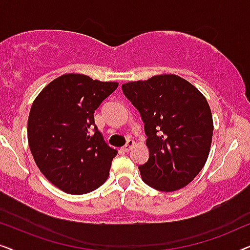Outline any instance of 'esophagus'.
<instances>
[{"mask_svg":"<svg viewBox=\"0 0 250 250\" xmlns=\"http://www.w3.org/2000/svg\"><path fill=\"white\" fill-rule=\"evenodd\" d=\"M134 145H135V142L133 141V140H128L127 143H126V145L123 146V150H124L125 152H128L129 150H131L133 146H134Z\"/></svg>","mask_w":250,"mask_h":250,"instance_id":"esophagus-1","label":"esophagus"}]
</instances>
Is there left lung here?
Wrapping results in <instances>:
<instances>
[{
  "label": "left lung",
  "mask_w": 250,
  "mask_h": 250,
  "mask_svg": "<svg viewBox=\"0 0 250 250\" xmlns=\"http://www.w3.org/2000/svg\"><path fill=\"white\" fill-rule=\"evenodd\" d=\"M138 109L148 136L149 159L139 166L143 182L172 192L188 186L206 164L213 139V116L204 94L174 74L122 85Z\"/></svg>",
  "instance_id": "left-lung-1"
}]
</instances>
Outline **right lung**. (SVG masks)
<instances>
[{
	"label": "right lung",
	"mask_w": 250,
	"mask_h": 250,
	"mask_svg": "<svg viewBox=\"0 0 250 250\" xmlns=\"http://www.w3.org/2000/svg\"><path fill=\"white\" fill-rule=\"evenodd\" d=\"M117 86L64 74L34 100L27 124L30 152L43 175L63 192L88 193L107 181L117 150L95 126L94 110Z\"/></svg>",
	"instance_id": "obj_1"
}]
</instances>
